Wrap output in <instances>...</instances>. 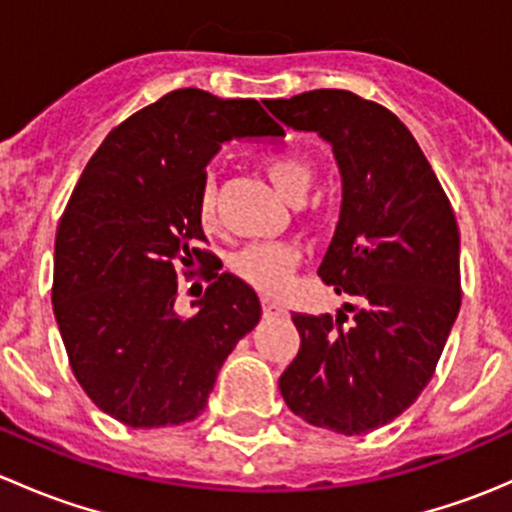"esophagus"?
<instances>
[{
    "label": "esophagus",
    "mask_w": 512,
    "mask_h": 512,
    "mask_svg": "<svg viewBox=\"0 0 512 512\" xmlns=\"http://www.w3.org/2000/svg\"><path fill=\"white\" fill-rule=\"evenodd\" d=\"M262 312H265L267 319H275V317H285L287 309L280 307L277 302H272V299H265V302H262Z\"/></svg>",
    "instance_id": "34e87169"
}]
</instances>
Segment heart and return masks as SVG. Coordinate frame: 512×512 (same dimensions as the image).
I'll return each instance as SVG.
<instances>
[{
    "instance_id": "heart-1",
    "label": "heart",
    "mask_w": 512,
    "mask_h": 512,
    "mask_svg": "<svg viewBox=\"0 0 512 512\" xmlns=\"http://www.w3.org/2000/svg\"><path fill=\"white\" fill-rule=\"evenodd\" d=\"M265 170L270 175L272 185L280 190L282 198L289 203H302L309 193L314 180L312 165L299 156L289 153H275L265 160ZM198 220L203 227L215 225V195L213 188H203L198 198ZM302 260V252L297 245L289 242H252L232 255L230 267L242 282L260 289L265 294H280L287 287L289 275Z\"/></svg>"
}]
</instances>
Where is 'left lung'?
Here are the masks:
<instances>
[{"label":"left lung","instance_id":"8db88e82","mask_svg":"<svg viewBox=\"0 0 512 512\" xmlns=\"http://www.w3.org/2000/svg\"><path fill=\"white\" fill-rule=\"evenodd\" d=\"M265 106L287 128L332 146L342 210L317 272L337 294L359 299L349 327L342 312L292 314L302 344L280 376L282 399L312 426L369 433L426 389L458 317L456 215L416 138L389 108L339 89Z\"/></svg>","mask_w":512,"mask_h":512}]
</instances>
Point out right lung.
<instances>
[{
  "instance_id": "add662e5",
  "label": "right lung",
  "mask_w": 512,
  "mask_h": 512,
  "mask_svg": "<svg viewBox=\"0 0 512 512\" xmlns=\"http://www.w3.org/2000/svg\"><path fill=\"white\" fill-rule=\"evenodd\" d=\"M255 98L178 89L113 128L64 210L54 317L81 389L131 428L203 414L227 354L262 317L255 289L215 272L193 317L175 312L178 267L208 265L198 198L235 138H280Z\"/></svg>"
}]
</instances>
